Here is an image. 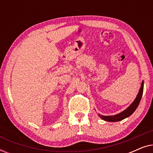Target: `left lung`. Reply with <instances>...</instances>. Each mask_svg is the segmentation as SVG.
<instances>
[{"mask_svg":"<svg viewBox=\"0 0 153 153\" xmlns=\"http://www.w3.org/2000/svg\"><path fill=\"white\" fill-rule=\"evenodd\" d=\"M143 81H142L141 88L139 90V93L134 100V101L132 102V104H131L130 106H129L127 109L123 111V112L120 113V114L115 115V116H100L99 115L100 118H101L102 120L108 121V122H117V121L122 120L123 119L127 118L129 116H131V114H133L134 112L135 111V110L137 109V108L139 106L140 103V101H141L142 95H143Z\"/></svg>","mask_w":153,"mask_h":153,"instance_id":"8db88e82","label":"left lung"}]
</instances>
